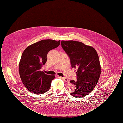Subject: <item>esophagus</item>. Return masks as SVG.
I'll use <instances>...</instances> for the list:
<instances>
[{
  "instance_id": "1",
  "label": "esophagus",
  "mask_w": 123,
  "mask_h": 123,
  "mask_svg": "<svg viewBox=\"0 0 123 123\" xmlns=\"http://www.w3.org/2000/svg\"><path fill=\"white\" fill-rule=\"evenodd\" d=\"M60 78L61 79H62L64 81V82H67L68 81V79L67 78H65V77H60Z\"/></svg>"
}]
</instances>
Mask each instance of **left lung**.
<instances>
[{
  "mask_svg": "<svg viewBox=\"0 0 123 123\" xmlns=\"http://www.w3.org/2000/svg\"><path fill=\"white\" fill-rule=\"evenodd\" d=\"M61 46L70 58L72 68L77 70V81H70L76 90L70 94L79 98L86 96L94 89L100 75L97 53L94 47L80 41H62Z\"/></svg>",
  "mask_w": 123,
  "mask_h": 123,
  "instance_id": "obj_1",
  "label": "left lung"
}]
</instances>
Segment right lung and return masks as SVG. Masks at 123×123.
I'll list each match as a JSON object with an SVG mask.
<instances>
[{
    "label": "right lung",
    "mask_w": 123,
    "mask_h": 123,
    "mask_svg": "<svg viewBox=\"0 0 123 123\" xmlns=\"http://www.w3.org/2000/svg\"><path fill=\"white\" fill-rule=\"evenodd\" d=\"M60 43V41L43 40L24 50L19 63V71L24 85L30 92L41 94L50 89L55 76L47 75L41 69L47 62L48 53L59 47Z\"/></svg>",
    "instance_id": "add662e5"
}]
</instances>
